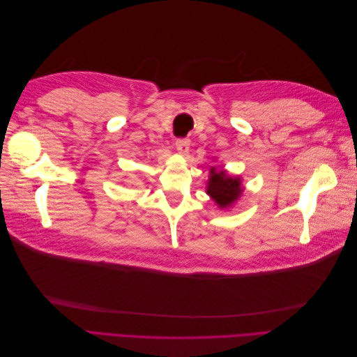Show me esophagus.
Listing matches in <instances>:
<instances>
[{
	"instance_id": "obj_1",
	"label": "esophagus",
	"mask_w": 357,
	"mask_h": 357,
	"mask_svg": "<svg viewBox=\"0 0 357 357\" xmlns=\"http://www.w3.org/2000/svg\"><path fill=\"white\" fill-rule=\"evenodd\" d=\"M189 146H190V142H189L188 138H178L177 142H176L177 152L181 153V155H185V153L189 152Z\"/></svg>"
}]
</instances>
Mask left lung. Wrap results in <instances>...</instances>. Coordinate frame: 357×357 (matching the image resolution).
Masks as SVG:
<instances>
[{
  "mask_svg": "<svg viewBox=\"0 0 357 357\" xmlns=\"http://www.w3.org/2000/svg\"><path fill=\"white\" fill-rule=\"evenodd\" d=\"M205 192L220 210H228L243 197V178L231 176L223 167H211Z\"/></svg>",
  "mask_w": 357,
  "mask_h": 357,
  "instance_id": "left-lung-1",
  "label": "left lung"
}]
</instances>
